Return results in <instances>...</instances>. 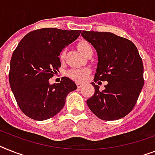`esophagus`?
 Wrapping results in <instances>:
<instances>
[{
  "mask_svg": "<svg viewBox=\"0 0 155 155\" xmlns=\"http://www.w3.org/2000/svg\"><path fill=\"white\" fill-rule=\"evenodd\" d=\"M77 85H78V89H80V88H81V87L83 86V85L81 84V83H78Z\"/></svg>",
  "mask_w": 155,
  "mask_h": 155,
  "instance_id": "esophagus-1",
  "label": "esophagus"
}]
</instances>
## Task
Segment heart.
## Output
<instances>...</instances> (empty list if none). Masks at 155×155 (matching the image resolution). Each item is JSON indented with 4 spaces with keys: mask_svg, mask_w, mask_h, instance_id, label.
<instances>
[{
    "mask_svg": "<svg viewBox=\"0 0 155 155\" xmlns=\"http://www.w3.org/2000/svg\"><path fill=\"white\" fill-rule=\"evenodd\" d=\"M78 48L85 55L92 50L91 45L88 42H86V41H81V42H80L78 43ZM65 55H66V51L64 50V51H62L61 54H60V58L63 59L64 58H65ZM89 73V69H73V70H71L69 72V76L72 79H74V80L77 81H82L86 79Z\"/></svg>",
    "mask_w": 155,
    "mask_h": 155,
    "instance_id": "heart-1",
    "label": "heart"
}]
</instances>
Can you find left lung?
Wrapping results in <instances>:
<instances>
[{"label":"left lung","mask_w":155,"mask_h":155,"mask_svg":"<svg viewBox=\"0 0 155 155\" xmlns=\"http://www.w3.org/2000/svg\"><path fill=\"white\" fill-rule=\"evenodd\" d=\"M81 35L97 52L94 81H108L103 91L92 83L95 93L87 100V105L103 120L124 117L135 107L144 85L143 65L137 47L111 32L83 31Z\"/></svg>","instance_id":"8db88e82"}]
</instances>
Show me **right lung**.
Returning <instances> with one entry per match:
<instances>
[{
    "mask_svg": "<svg viewBox=\"0 0 155 155\" xmlns=\"http://www.w3.org/2000/svg\"><path fill=\"white\" fill-rule=\"evenodd\" d=\"M80 30L46 28L28 33L13 51L10 61V87L20 110L35 120L58 114L66 96L77 89L72 80L63 77L50 85L49 79L61 66L62 50L78 39Z\"/></svg>",
    "mask_w": 155,
    "mask_h": 155,
    "instance_id": "1",
    "label": "right lung"
}]
</instances>
